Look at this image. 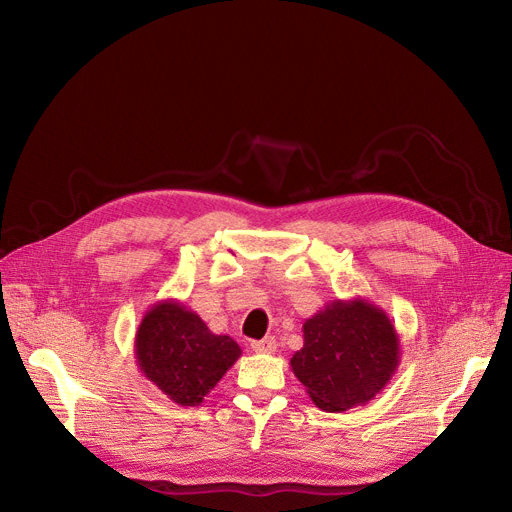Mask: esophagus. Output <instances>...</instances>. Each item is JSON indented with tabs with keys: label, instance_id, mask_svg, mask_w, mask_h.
Wrapping results in <instances>:
<instances>
[{
	"label": "esophagus",
	"instance_id": "obj_1",
	"mask_svg": "<svg viewBox=\"0 0 512 512\" xmlns=\"http://www.w3.org/2000/svg\"><path fill=\"white\" fill-rule=\"evenodd\" d=\"M276 338L274 336H267L263 340H253L251 342V348L255 353H274L276 351Z\"/></svg>",
	"mask_w": 512,
	"mask_h": 512
}]
</instances>
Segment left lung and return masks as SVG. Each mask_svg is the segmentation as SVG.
I'll return each mask as SVG.
<instances>
[{"mask_svg":"<svg viewBox=\"0 0 512 512\" xmlns=\"http://www.w3.org/2000/svg\"><path fill=\"white\" fill-rule=\"evenodd\" d=\"M303 348L290 367L313 405L342 413L380 394L400 363V338L388 313L365 299L330 301L303 324Z\"/></svg>","mask_w":512,"mask_h":512,"instance_id":"8db88e82","label":"left lung"}]
</instances>
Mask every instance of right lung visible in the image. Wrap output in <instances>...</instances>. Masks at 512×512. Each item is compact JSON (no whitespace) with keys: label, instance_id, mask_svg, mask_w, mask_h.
<instances>
[{"label":"right lung","instance_id":"add662e5","mask_svg":"<svg viewBox=\"0 0 512 512\" xmlns=\"http://www.w3.org/2000/svg\"><path fill=\"white\" fill-rule=\"evenodd\" d=\"M240 355L230 336L213 334L176 299L157 301L134 336L141 373L180 407H199Z\"/></svg>","mask_w":512,"mask_h":512}]
</instances>
